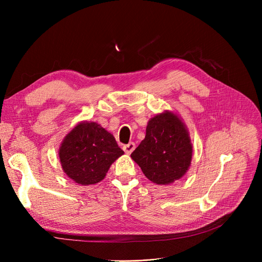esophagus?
<instances>
[{
	"mask_svg": "<svg viewBox=\"0 0 262 262\" xmlns=\"http://www.w3.org/2000/svg\"><path fill=\"white\" fill-rule=\"evenodd\" d=\"M123 150L124 152L126 153V154H131L133 150H134V148H136V144L133 143V142H130L129 144H125V145H123Z\"/></svg>",
	"mask_w": 262,
	"mask_h": 262,
	"instance_id": "34e87169",
	"label": "esophagus"
}]
</instances>
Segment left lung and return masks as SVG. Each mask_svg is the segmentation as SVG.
<instances>
[{"mask_svg":"<svg viewBox=\"0 0 262 262\" xmlns=\"http://www.w3.org/2000/svg\"><path fill=\"white\" fill-rule=\"evenodd\" d=\"M131 158L156 185H169L180 179L192 160V144L186 124L171 112L150 118L145 138Z\"/></svg>","mask_w":262,"mask_h":262,"instance_id":"obj_1","label":"left lung"}]
</instances>
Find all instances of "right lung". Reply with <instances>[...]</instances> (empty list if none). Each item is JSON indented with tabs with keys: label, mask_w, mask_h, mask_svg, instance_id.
Segmentation results:
<instances>
[{
	"label": "right lung",
	"mask_w": 262,
	"mask_h": 262,
	"mask_svg": "<svg viewBox=\"0 0 262 262\" xmlns=\"http://www.w3.org/2000/svg\"><path fill=\"white\" fill-rule=\"evenodd\" d=\"M123 153L113 134L100 124L82 121L62 141L59 157L69 178L89 186L104 179L110 166Z\"/></svg>",
	"instance_id": "obj_1"
}]
</instances>
